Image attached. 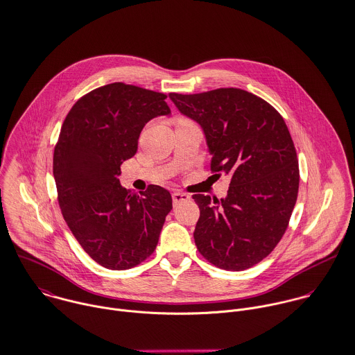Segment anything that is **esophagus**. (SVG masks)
Returning <instances> with one entry per match:
<instances>
[{"mask_svg":"<svg viewBox=\"0 0 355 355\" xmlns=\"http://www.w3.org/2000/svg\"><path fill=\"white\" fill-rule=\"evenodd\" d=\"M172 200H173V204L178 205L180 202H184V201H189L190 200V196L186 194V193H182V191H176L172 194Z\"/></svg>","mask_w":355,"mask_h":355,"instance_id":"34e87169","label":"esophagus"}]
</instances>
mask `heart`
<instances>
[{
	"mask_svg": "<svg viewBox=\"0 0 355 355\" xmlns=\"http://www.w3.org/2000/svg\"><path fill=\"white\" fill-rule=\"evenodd\" d=\"M180 122H187V119H179V123H180Z\"/></svg>",
	"mask_w": 355,
	"mask_h": 355,
	"instance_id": "b5f03b06",
	"label": "heart"
}]
</instances>
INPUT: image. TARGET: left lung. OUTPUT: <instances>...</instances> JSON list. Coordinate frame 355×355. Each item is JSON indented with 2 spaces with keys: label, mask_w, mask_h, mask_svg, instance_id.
<instances>
[{
  "label": "left lung",
  "mask_w": 355,
  "mask_h": 355,
  "mask_svg": "<svg viewBox=\"0 0 355 355\" xmlns=\"http://www.w3.org/2000/svg\"><path fill=\"white\" fill-rule=\"evenodd\" d=\"M169 98L201 125L212 172L232 179L226 198L193 196L197 249L219 268L246 270L272 252L296 204L299 164L288 126L271 105L238 88Z\"/></svg>",
  "instance_id": "left-lung-1"
}]
</instances>
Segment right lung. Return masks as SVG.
Masks as SVG:
<instances>
[{
	"label": "right lung",
	"instance_id": "right-lung-1",
	"mask_svg": "<svg viewBox=\"0 0 355 355\" xmlns=\"http://www.w3.org/2000/svg\"><path fill=\"white\" fill-rule=\"evenodd\" d=\"M166 95L122 83L83 96L64 119L53 153L63 218L83 249L109 270H128L155 249L172 209L168 190L140 196L119 184L121 164L137 151L143 126L169 116Z\"/></svg>",
	"mask_w": 355,
	"mask_h": 355
}]
</instances>
